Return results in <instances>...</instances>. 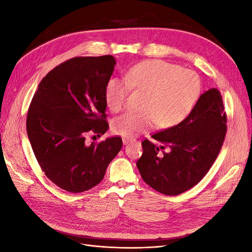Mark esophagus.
<instances>
[{"label":"esophagus","mask_w":252,"mask_h":252,"mask_svg":"<svg viewBox=\"0 0 252 252\" xmlns=\"http://www.w3.org/2000/svg\"><path fill=\"white\" fill-rule=\"evenodd\" d=\"M131 142V140H127V139H123V144L124 145H127L128 143H130Z\"/></svg>","instance_id":"esophagus-1"}]
</instances>
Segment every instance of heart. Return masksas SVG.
Instances as JSON below:
<instances>
[{
	"mask_svg": "<svg viewBox=\"0 0 252 252\" xmlns=\"http://www.w3.org/2000/svg\"><path fill=\"white\" fill-rule=\"evenodd\" d=\"M146 93L141 110L126 112L112 122L113 132L132 139L155 127L170 128L184 121L201 94V81L192 70L161 60L139 63L126 73V79L112 77L105 88V100L112 111L125 105L130 89Z\"/></svg>",
	"mask_w": 252,
	"mask_h": 252,
	"instance_id": "b5f03b06",
	"label": "heart"
}]
</instances>
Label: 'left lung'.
<instances>
[{
	"label": "left lung",
	"instance_id": "left-lung-1",
	"mask_svg": "<svg viewBox=\"0 0 252 252\" xmlns=\"http://www.w3.org/2000/svg\"><path fill=\"white\" fill-rule=\"evenodd\" d=\"M226 114L220 91L204 93L189 116L177 126L151 135L162 143H142L136 167L144 182L166 195H178L199 183L210 169L224 143ZM167 149V152H163Z\"/></svg>",
	"mask_w": 252,
	"mask_h": 252
}]
</instances>
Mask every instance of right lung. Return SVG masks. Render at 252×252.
I'll return each mask as SVG.
<instances>
[{"label":"right lung","instance_id":"1","mask_svg":"<svg viewBox=\"0 0 252 252\" xmlns=\"http://www.w3.org/2000/svg\"><path fill=\"white\" fill-rule=\"evenodd\" d=\"M116 64L112 56L68 60L46 74L30 104L26 129L34 156L46 177L68 192L97 185L123 145L120 136L85 143L88 132L108 130L105 88Z\"/></svg>","mask_w":252,"mask_h":252}]
</instances>
